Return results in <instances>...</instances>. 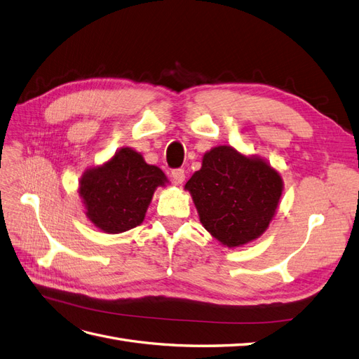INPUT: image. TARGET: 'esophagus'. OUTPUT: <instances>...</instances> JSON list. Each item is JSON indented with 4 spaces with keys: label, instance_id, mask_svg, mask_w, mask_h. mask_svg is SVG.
<instances>
[{
    "label": "esophagus",
    "instance_id": "1",
    "mask_svg": "<svg viewBox=\"0 0 359 359\" xmlns=\"http://www.w3.org/2000/svg\"><path fill=\"white\" fill-rule=\"evenodd\" d=\"M170 177H172V181L175 184H182L184 181H186V172H184V169H173Z\"/></svg>",
    "mask_w": 359,
    "mask_h": 359
}]
</instances>
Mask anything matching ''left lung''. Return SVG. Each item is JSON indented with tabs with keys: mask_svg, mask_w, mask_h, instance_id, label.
Returning <instances> with one entry per match:
<instances>
[{
	"mask_svg": "<svg viewBox=\"0 0 359 359\" xmlns=\"http://www.w3.org/2000/svg\"><path fill=\"white\" fill-rule=\"evenodd\" d=\"M202 226L224 247L255 241L274 219L283 193L280 172L233 147L206 151L202 168L187 181Z\"/></svg>",
	"mask_w": 359,
	"mask_h": 359,
	"instance_id": "obj_1",
	"label": "left lung"
}]
</instances>
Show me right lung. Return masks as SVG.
<instances>
[{
    "label": "right lung",
    "instance_id": "1",
    "mask_svg": "<svg viewBox=\"0 0 359 359\" xmlns=\"http://www.w3.org/2000/svg\"><path fill=\"white\" fill-rule=\"evenodd\" d=\"M168 182L160 168L148 165L133 148L123 147L103 165L83 172L79 196L95 227L121 233L144 222L154 191Z\"/></svg>",
    "mask_w": 359,
    "mask_h": 359
}]
</instances>
